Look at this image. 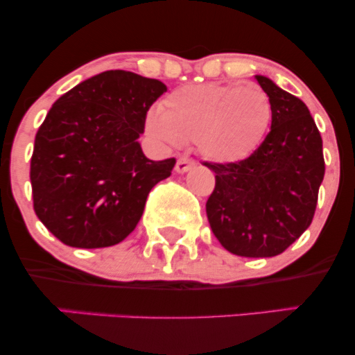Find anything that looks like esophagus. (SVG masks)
<instances>
[{
  "label": "esophagus",
  "instance_id": "34e87169",
  "mask_svg": "<svg viewBox=\"0 0 355 355\" xmlns=\"http://www.w3.org/2000/svg\"><path fill=\"white\" fill-rule=\"evenodd\" d=\"M190 168H193V162L189 160V158H185V157L178 158L177 165H175V172H177V173H185V172H189Z\"/></svg>",
  "mask_w": 355,
  "mask_h": 355
}]
</instances>
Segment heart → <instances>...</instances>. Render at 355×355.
Wrapping results in <instances>:
<instances>
[{
    "mask_svg": "<svg viewBox=\"0 0 355 355\" xmlns=\"http://www.w3.org/2000/svg\"><path fill=\"white\" fill-rule=\"evenodd\" d=\"M270 120V100L259 85L202 83L173 89L146 115L145 132L162 144L197 141L215 164H237L259 148Z\"/></svg>",
    "mask_w": 355,
    "mask_h": 355,
    "instance_id": "obj_1",
    "label": "heart"
}]
</instances>
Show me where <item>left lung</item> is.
Wrapping results in <instances>:
<instances>
[{
	"label": "left lung",
	"mask_w": 355,
	"mask_h": 355,
	"mask_svg": "<svg viewBox=\"0 0 355 355\" xmlns=\"http://www.w3.org/2000/svg\"><path fill=\"white\" fill-rule=\"evenodd\" d=\"M272 105L270 132L245 160L209 164L215 190L207 217L223 248L240 257H275L311 225L325 164L307 105L262 75Z\"/></svg>",
	"instance_id": "8db88e82"
}]
</instances>
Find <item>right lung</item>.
I'll return each mask as SVG.
<instances>
[{"instance_id": "add662e5", "label": "right lung", "mask_w": 355, "mask_h": 355, "mask_svg": "<svg viewBox=\"0 0 355 355\" xmlns=\"http://www.w3.org/2000/svg\"><path fill=\"white\" fill-rule=\"evenodd\" d=\"M166 92L160 80L110 70L53 103L35 138L30 180L43 225L64 245L120 243L146 197L172 175L175 158H146L138 138L146 112Z\"/></svg>"}]
</instances>
